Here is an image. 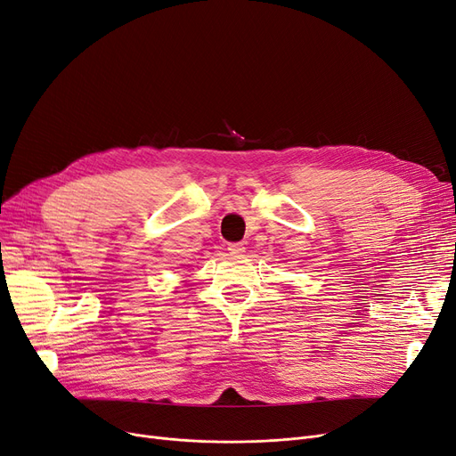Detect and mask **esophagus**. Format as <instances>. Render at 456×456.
Wrapping results in <instances>:
<instances>
[{"label": "esophagus", "instance_id": "esophagus-1", "mask_svg": "<svg viewBox=\"0 0 456 456\" xmlns=\"http://www.w3.org/2000/svg\"><path fill=\"white\" fill-rule=\"evenodd\" d=\"M228 250H230V254H233V256H243L245 245L243 243H230Z\"/></svg>", "mask_w": 456, "mask_h": 456}]
</instances>
